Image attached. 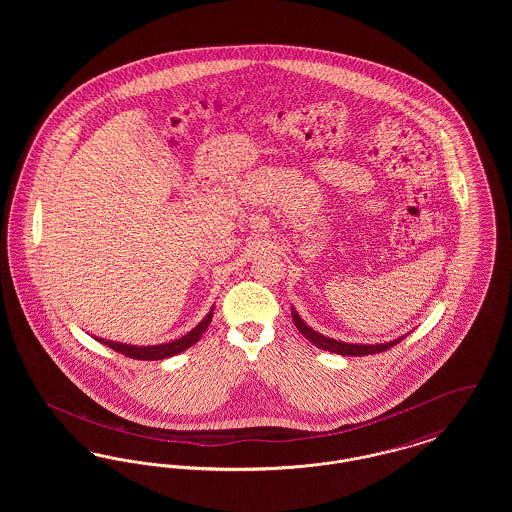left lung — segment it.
Masks as SVG:
<instances>
[{"label": "left lung", "mask_w": 512, "mask_h": 512, "mask_svg": "<svg viewBox=\"0 0 512 512\" xmlns=\"http://www.w3.org/2000/svg\"><path fill=\"white\" fill-rule=\"evenodd\" d=\"M292 318L293 324L297 326V330L311 341L315 343L318 349H324V351H330V353H336V355H343V357H363V355H376V353H382L386 349H390L393 345H397L401 338L397 340L384 341V343H347V341L334 340V338H328L324 334H320L317 330H313L303 318L299 317V313L292 307Z\"/></svg>", "instance_id": "obj_1"}]
</instances>
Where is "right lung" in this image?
Masks as SVG:
<instances>
[{"label": "right lung", "instance_id": "obj_1", "mask_svg": "<svg viewBox=\"0 0 512 512\" xmlns=\"http://www.w3.org/2000/svg\"><path fill=\"white\" fill-rule=\"evenodd\" d=\"M213 311H215V305L209 309V313L203 317V320L192 328L188 334H184L182 338L178 340L169 341V343H157V345H130V343H121V341L105 340V338H98L94 336V340H98L99 343L111 347L113 351L122 353L130 359H138V361H163V359H169L174 357L182 351H186L188 347H192L194 343L199 341V338L203 336V332L207 330V326L211 324L213 320Z\"/></svg>", "mask_w": 512, "mask_h": 512}]
</instances>
